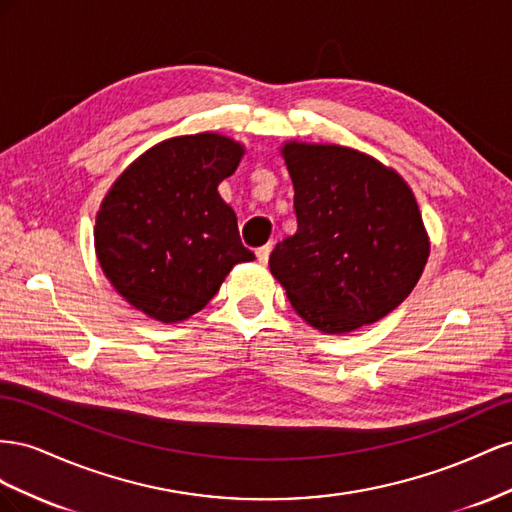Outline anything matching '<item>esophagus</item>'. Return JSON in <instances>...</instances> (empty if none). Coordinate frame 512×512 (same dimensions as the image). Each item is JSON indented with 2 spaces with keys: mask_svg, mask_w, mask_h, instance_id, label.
Segmentation results:
<instances>
[{
  "mask_svg": "<svg viewBox=\"0 0 512 512\" xmlns=\"http://www.w3.org/2000/svg\"><path fill=\"white\" fill-rule=\"evenodd\" d=\"M270 251H272V246L270 244H266V246H259L257 251H255V255H257V261L261 266H266L268 264V257H270Z\"/></svg>",
  "mask_w": 512,
  "mask_h": 512,
  "instance_id": "obj_1",
  "label": "esophagus"
}]
</instances>
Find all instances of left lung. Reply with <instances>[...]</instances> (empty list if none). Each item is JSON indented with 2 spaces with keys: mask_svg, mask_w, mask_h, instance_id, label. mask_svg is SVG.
Here are the masks:
<instances>
[{
  "mask_svg": "<svg viewBox=\"0 0 512 512\" xmlns=\"http://www.w3.org/2000/svg\"><path fill=\"white\" fill-rule=\"evenodd\" d=\"M298 231L276 244L270 272L294 311L324 334H347L412 294L429 236L412 188L373 156L334 143L287 141Z\"/></svg>",
  "mask_w": 512,
  "mask_h": 512,
  "instance_id": "left-lung-1",
  "label": "left lung"
}]
</instances>
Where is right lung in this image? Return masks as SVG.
<instances>
[{
    "label": "right lung",
    "mask_w": 512,
    "mask_h": 512,
    "mask_svg": "<svg viewBox=\"0 0 512 512\" xmlns=\"http://www.w3.org/2000/svg\"><path fill=\"white\" fill-rule=\"evenodd\" d=\"M244 145L218 133L171 137L133 160L100 203L98 264L137 311L175 324L201 311L231 268L255 255L218 184Z\"/></svg>",
    "instance_id": "right-lung-1"
}]
</instances>
